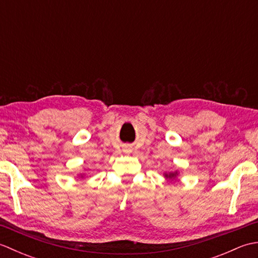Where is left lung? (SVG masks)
Masks as SVG:
<instances>
[{"label": "left lung", "instance_id": "1", "mask_svg": "<svg viewBox=\"0 0 258 258\" xmlns=\"http://www.w3.org/2000/svg\"><path fill=\"white\" fill-rule=\"evenodd\" d=\"M177 176V172H174V173H168V174H165V177L173 180L175 177Z\"/></svg>", "mask_w": 258, "mask_h": 258}]
</instances>
